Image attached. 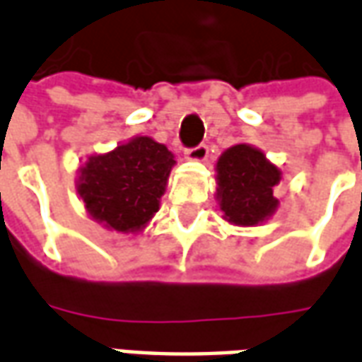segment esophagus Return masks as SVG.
Returning <instances> with one entry per match:
<instances>
[{
  "label": "esophagus",
  "mask_w": 362,
  "mask_h": 362,
  "mask_svg": "<svg viewBox=\"0 0 362 362\" xmlns=\"http://www.w3.org/2000/svg\"><path fill=\"white\" fill-rule=\"evenodd\" d=\"M207 155H209V149H207L205 143H199L197 147H192V149L186 151V158H189V160H205Z\"/></svg>",
  "instance_id": "obj_1"
}]
</instances>
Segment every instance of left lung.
Instances as JSON below:
<instances>
[{"instance_id": "1", "label": "left lung", "mask_w": 362, "mask_h": 362, "mask_svg": "<svg viewBox=\"0 0 362 362\" xmlns=\"http://www.w3.org/2000/svg\"><path fill=\"white\" fill-rule=\"evenodd\" d=\"M217 202L225 219L238 227H256L277 211L273 188L281 170L252 145L238 143L217 160Z\"/></svg>"}]
</instances>
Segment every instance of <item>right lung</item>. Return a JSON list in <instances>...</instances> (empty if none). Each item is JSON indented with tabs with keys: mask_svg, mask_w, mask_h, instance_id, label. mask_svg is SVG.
Wrapping results in <instances>:
<instances>
[{
	"mask_svg": "<svg viewBox=\"0 0 362 362\" xmlns=\"http://www.w3.org/2000/svg\"><path fill=\"white\" fill-rule=\"evenodd\" d=\"M174 155L166 145L137 135L79 168L77 194L90 217L118 233L141 230L158 211Z\"/></svg>",
	"mask_w": 362,
	"mask_h": 362,
	"instance_id": "1",
	"label": "right lung"
}]
</instances>
